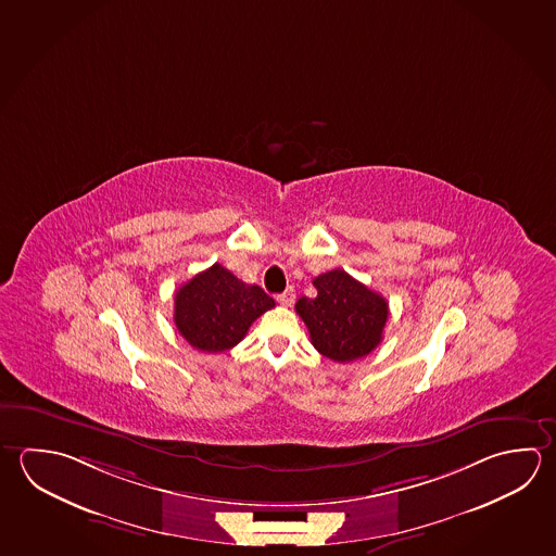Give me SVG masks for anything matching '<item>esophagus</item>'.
<instances>
[{
    "label": "esophagus",
    "instance_id": "34e87169",
    "mask_svg": "<svg viewBox=\"0 0 556 556\" xmlns=\"http://www.w3.org/2000/svg\"><path fill=\"white\" fill-rule=\"evenodd\" d=\"M276 300H278L280 305H286V307H288V305H292L293 300H295V290H293V288H288V290L280 293Z\"/></svg>",
    "mask_w": 556,
    "mask_h": 556
}]
</instances>
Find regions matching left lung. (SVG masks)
<instances>
[{
	"label": "left lung",
	"instance_id": "left-lung-1",
	"mask_svg": "<svg viewBox=\"0 0 556 556\" xmlns=\"http://www.w3.org/2000/svg\"><path fill=\"white\" fill-rule=\"evenodd\" d=\"M317 293L300 298L295 312L307 325L312 344L334 363H353L382 341L388 302L341 268L314 278Z\"/></svg>",
	"mask_w": 556,
	"mask_h": 556
}]
</instances>
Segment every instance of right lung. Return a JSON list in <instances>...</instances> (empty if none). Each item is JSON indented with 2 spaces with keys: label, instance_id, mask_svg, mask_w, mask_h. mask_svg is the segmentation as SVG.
I'll use <instances>...</instances> for the list:
<instances>
[{
  "label": "right lung",
  "instance_id": "1",
  "mask_svg": "<svg viewBox=\"0 0 556 556\" xmlns=\"http://www.w3.org/2000/svg\"><path fill=\"white\" fill-rule=\"evenodd\" d=\"M273 307L261 286L242 282L215 263L176 292L174 324L193 349L223 353L241 343L254 319Z\"/></svg>",
  "mask_w": 556,
  "mask_h": 556
}]
</instances>
